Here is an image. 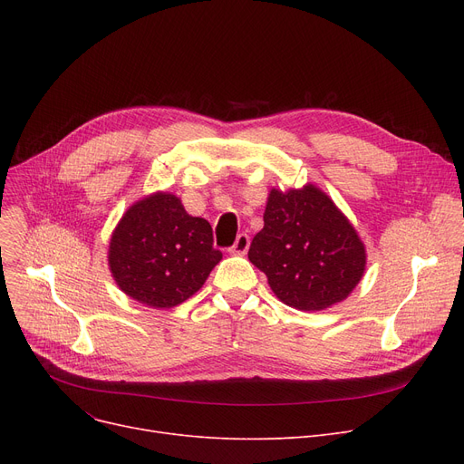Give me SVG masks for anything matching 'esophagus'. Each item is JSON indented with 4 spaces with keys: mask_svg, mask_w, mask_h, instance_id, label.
Segmentation results:
<instances>
[{
    "mask_svg": "<svg viewBox=\"0 0 464 464\" xmlns=\"http://www.w3.org/2000/svg\"><path fill=\"white\" fill-rule=\"evenodd\" d=\"M248 246H250V237H248L246 233H240V235L237 237V240L233 242V246L229 248V254H233V256H242V254H246Z\"/></svg>",
    "mask_w": 464,
    "mask_h": 464,
    "instance_id": "obj_1",
    "label": "esophagus"
}]
</instances>
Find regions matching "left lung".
I'll use <instances>...</instances> for the list:
<instances>
[{"instance_id":"left-lung-1","label":"left lung","mask_w":464,"mask_h":464,"mask_svg":"<svg viewBox=\"0 0 464 464\" xmlns=\"http://www.w3.org/2000/svg\"><path fill=\"white\" fill-rule=\"evenodd\" d=\"M250 261L276 297L299 310H324L346 299L364 271V246L324 191L273 189Z\"/></svg>"}]
</instances>
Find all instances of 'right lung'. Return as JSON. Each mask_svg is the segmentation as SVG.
<instances>
[{
  "label": "right lung",
  "instance_id": "right-lung-1",
  "mask_svg": "<svg viewBox=\"0 0 464 464\" xmlns=\"http://www.w3.org/2000/svg\"><path fill=\"white\" fill-rule=\"evenodd\" d=\"M212 227L189 216L180 199L154 193L135 203L112 233L109 265L126 295L152 308H170L198 291L222 252Z\"/></svg>",
  "mask_w": 464,
  "mask_h": 464
}]
</instances>
